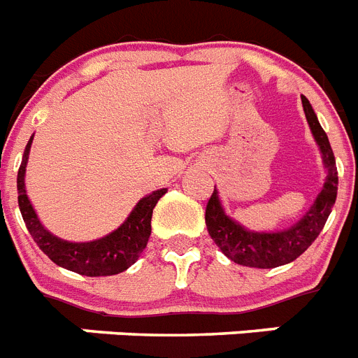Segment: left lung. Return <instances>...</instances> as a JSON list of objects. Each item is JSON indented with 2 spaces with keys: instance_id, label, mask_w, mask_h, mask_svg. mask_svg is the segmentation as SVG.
Here are the masks:
<instances>
[{
  "instance_id": "left-lung-1",
  "label": "left lung",
  "mask_w": 358,
  "mask_h": 358,
  "mask_svg": "<svg viewBox=\"0 0 358 358\" xmlns=\"http://www.w3.org/2000/svg\"><path fill=\"white\" fill-rule=\"evenodd\" d=\"M302 106L315 143L320 150L322 164L326 168L324 186L318 192L317 199L309 206V210L294 225L283 230H274V232H256L232 220L221 205L220 192L214 188V194L206 205V229L221 252L234 264L256 268H274L291 264L309 249V245L318 238L327 217L331 214L336 190H338L335 155H333L329 138L322 129L317 113L306 96H302Z\"/></svg>"
}]
</instances>
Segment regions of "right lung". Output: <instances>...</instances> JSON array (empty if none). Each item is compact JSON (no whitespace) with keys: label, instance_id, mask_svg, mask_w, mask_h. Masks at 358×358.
Segmentation results:
<instances>
[{"label":"right lung","instance_id":"right-lung-1","mask_svg":"<svg viewBox=\"0 0 358 358\" xmlns=\"http://www.w3.org/2000/svg\"><path fill=\"white\" fill-rule=\"evenodd\" d=\"M32 135L23 152L22 166L17 170V205L25 221L27 230L49 258L58 267H64L84 276H113L124 273L138 259L146 249L148 239L152 234V214L157 201L166 194V188L155 190L138 201L133 210L124 220L119 229L108 236L93 241H67L41 225L31 199L25 190V168L31 152Z\"/></svg>","mask_w":358,"mask_h":358}]
</instances>
